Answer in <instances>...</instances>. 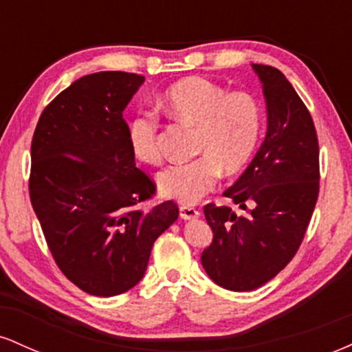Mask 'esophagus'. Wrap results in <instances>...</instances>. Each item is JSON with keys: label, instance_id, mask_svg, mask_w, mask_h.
I'll use <instances>...</instances> for the list:
<instances>
[{"label": "esophagus", "instance_id": "esophagus-1", "mask_svg": "<svg viewBox=\"0 0 352 352\" xmlns=\"http://www.w3.org/2000/svg\"><path fill=\"white\" fill-rule=\"evenodd\" d=\"M199 210L190 207V205H182L180 207V217L184 218V220H195V218H199Z\"/></svg>", "mask_w": 352, "mask_h": 352}]
</instances>
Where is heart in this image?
Wrapping results in <instances>:
<instances>
[{"label": "heart", "mask_w": 352, "mask_h": 352, "mask_svg": "<svg viewBox=\"0 0 352 352\" xmlns=\"http://www.w3.org/2000/svg\"><path fill=\"white\" fill-rule=\"evenodd\" d=\"M159 106L167 116L195 125L199 159L175 164L160 172L157 184L164 195L197 204L217 185L220 172H240L256 151L263 127V112L258 99L246 91L227 92L213 80L190 76L173 82ZM127 142L132 155L142 164H159V120L139 114L127 124Z\"/></svg>", "instance_id": "obj_1"}]
</instances>
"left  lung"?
Masks as SVG:
<instances>
[{
    "label": "left lung",
    "mask_w": 352,
    "mask_h": 352,
    "mask_svg": "<svg viewBox=\"0 0 352 352\" xmlns=\"http://www.w3.org/2000/svg\"><path fill=\"white\" fill-rule=\"evenodd\" d=\"M253 69L263 84L268 132L243 175L223 193L243 212L204 207L213 241L201 265L230 292L260 288L293 260L319 193V144L308 107L280 69Z\"/></svg>",
    "instance_id": "8db88e82"
}]
</instances>
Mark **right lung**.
<instances>
[{"mask_svg":"<svg viewBox=\"0 0 352 352\" xmlns=\"http://www.w3.org/2000/svg\"><path fill=\"white\" fill-rule=\"evenodd\" d=\"M142 82L134 72L84 76L44 107L31 142L30 199L47 248L94 296L134 288L153 241L179 218L172 200L139 208L157 187L135 167L122 114Z\"/></svg>","mask_w":352,"mask_h":352,"instance_id":"right-lung-1","label":"right lung"}]
</instances>
